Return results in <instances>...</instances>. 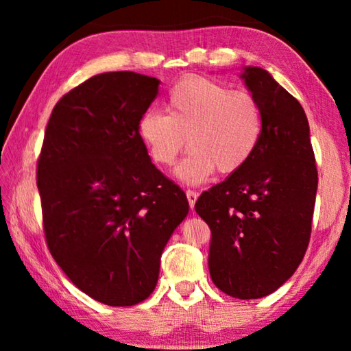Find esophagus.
Returning <instances> with one entry per match:
<instances>
[{"mask_svg":"<svg viewBox=\"0 0 351 351\" xmlns=\"http://www.w3.org/2000/svg\"><path fill=\"white\" fill-rule=\"evenodd\" d=\"M186 197H187V201H189L190 209H193V207H195V203H197V199H198V193H197V192H193V190H187V192H186Z\"/></svg>","mask_w":351,"mask_h":351,"instance_id":"esophagus-1","label":"esophagus"}]
</instances>
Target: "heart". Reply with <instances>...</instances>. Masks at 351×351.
I'll list each match as a JSON object with an SVG mask.
<instances>
[{
	"mask_svg": "<svg viewBox=\"0 0 351 351\" xmlns=\"http://www.w3.org/2000/svg\"><path fill=\"white\" fill-rule=\"evenodd\" d=\"M138 133L148 156L161 167L175 162L187 138L190 152L176 165L175 176L198 186L217 170L235 173L251 159L263 133V117L249 93L204 77H187L170 90L167 114L147 111Z\"/></svg>",
	"mask_w": 351,
	"mask_h": 351,
	"instance_id": "heart-1",
	"label": "heart"
}]
</instances>
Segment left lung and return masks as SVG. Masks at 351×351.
<instances>
[{"instance_id": "left-lung-1", "label": "left lung", "mask_w": 351, "mask_h": 351, "mask_svg": "<svg viewBox=\"0 0 351 351\" xmlns=\"http://www.w3.org/2000/svg\"><path fill=\"white\" fill-rule=\"evenodd\" d=\"M240 79L261 110V139L240 170L201 193L195 210L212 230V282L249 300L274 293L304 260L317 170L302 105L263 68L245 66Z\"/></svg>"}]
</instances>
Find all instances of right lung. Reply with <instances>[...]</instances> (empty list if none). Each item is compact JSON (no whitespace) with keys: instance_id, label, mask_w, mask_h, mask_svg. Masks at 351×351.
<instances>
[{"instance_id":"obj_1","label":"right lung","mask_w":351,"mask_h":351,"mask_svg":"<svg viewBox=\"0 0 351 351\" xmlns=\"http://www.w3.org/2000/svg\"><path fill=\"white\" fill-rule=\"evenodd\" d=\"M159 83L132 71L83 82L52 110L38 159L47 247L77 288L110 306L153 293L164 247L189 213L138 133Z\"/></svg>"}]
</instances>
